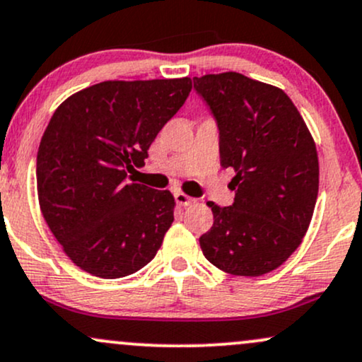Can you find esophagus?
I'll list each match as a JSON object with an SVG mask.
<instances>
[{
    "label": "esophagus",
    "instance_id": "obj_1",
    "mask_svg": "<svg viewBox=\"0 0 362 362\" xmlns=\"http://www.w3.org/2000/svg\"><path fill=\"white\" fill-rule=\"evenodd\" d=\"M174 198H176V203L180 206H189L193 205V203H197V199L193 197H188V194H185L182 191H176V193H174Z\"/></svg>",
    "mask_w": 362,
    "mask_h": 362
}]
</instances>
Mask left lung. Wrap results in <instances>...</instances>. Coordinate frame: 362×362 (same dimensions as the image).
<instances>
[{
  "label": "left lung",
  "mask_w": 362,
  "mask_h": 362,
  "mask_svg": "<svg viewBox=\"0 0 362 362\" xmlns=\"http://www.w3.org/2000/svg\"><path fill=\"white\" fill-rule=\"evenodd\" d=\"M220 132V164L235 176L233 205L208 202L214 227L199 237L211 264L262 276L298 249L318 194V156L307 123L283 89L239 72L193 78Z\"/></svg>",
  "instance_id": "obj_1"
}]
</instances>
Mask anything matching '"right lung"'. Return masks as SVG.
Instances as JSON below:
<instances>
[{"label": "right lung", "mask_w": 362, "mask_h": 362, "mask_svg": "<svg viewBox=\"0 0 362 362\" xmlns=\"http://www.w3.org/2000/svg\"><path fill=\"white\" fill-rule=\"evenodd\" d=\"M189 78L103 81L55 110L37 152L38 205L67 257L115 279L154 259L174 220L171 191L127 182L191 91Z\"/></svg>", "instance_id": "add662e5"}]
</instances>
